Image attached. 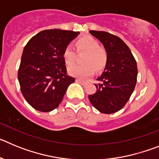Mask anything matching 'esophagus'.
I'll return each mask as SVG.
<instances>
[{
    "label": "esophagus",
    "instance_id": "esophagus-1",
    "mask_svg": "<svg viewBox=\"0 0 159 159\" xmlns=\"http://www.w3.org/2000/svg\"><path fill=\"white\" fill-rule=\"evenodd\" d=\"M75 81H76L77 83H79V84H80L81 85H83V86H84V85H86V84H87V82H85V81L80 80H78V79H76V80H75Z\"/></svg>",
    "mask_w": 159,
    "mask_h": 159
}]
</instances>
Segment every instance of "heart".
<instances>
[{
    "label": "heart",
    "mask_w": 159,
    "mask_h": 159,
    "mask_svg": "<svg viewBox=\"0 0 159 159\" xmlns=\"http://www.w3.org/2000/svg\"><path fill=\"white\" fill-rule=\"evenodd\" d=\"M75 46L77 52H86V54L82 59L84 64L72 66L68 69L71 75L79 79H87L93 75L95 69L101 71L107 65V52L93 37L87 36L79 38L75 42ZM62 57L65 64L71 66L75 63L76 54L71 46L67 45L63 51Z\"/></svg>",
    "instance_id": "obj_1"
}]
</instances>
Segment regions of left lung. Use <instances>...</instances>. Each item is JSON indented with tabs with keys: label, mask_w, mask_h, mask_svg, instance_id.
<instances>
[{
	"label": "left lung",
	"mask_w": 159,
	"mask_h": 159,
	"mask_svg": "<svg viewBox=\"0 0 159 159\" xmlns=\"http://www.w3.org/2000/svg\"><path fill=\"white\" fill-rule=\"evenodd\" d=\"M103 44L108 60L95 84L96 92L88 96L92 106L101 113L121 110L134 92L137 81V63L128 46L118 36L103 31H89Z\"/></svg>",
	"instance_id": "8db88e82"
}]
</instances>
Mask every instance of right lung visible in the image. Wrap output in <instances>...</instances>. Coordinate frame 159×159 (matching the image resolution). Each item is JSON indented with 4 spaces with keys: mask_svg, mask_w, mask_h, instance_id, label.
<instances>
[{
    "mask_svg": "<svg viewBox=\"0 0 159 159\" xmlns=\"http://www.w3.org/2000/svg\"><path fill=\"white\" fill-rule=\"evenodd\" d=\"M80 34L74 31L43 30L31 38L23 50L18 70L20 91L37 111L48 112L59 106L75 78L67 75L62 53Z\"/></svg>",
    "mask_w": 159,
    "mask_h": 159,
    "instance_id": "add662e5",
    "label": "right lung"
}]
</instances>
